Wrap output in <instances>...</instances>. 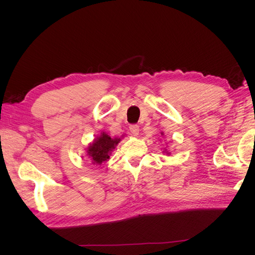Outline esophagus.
I'll return each mask as SVG.
<instances>
[{"mask_svg":"<svg viewBox=\"0 0 255 255\" xmlns=\"http://www.w3.org/2000/svg\"><path fill=\"white\" fill-rule=\"evenodd\" d=\"M129 130H130L131 134H132L133 136H137V135H138V133H139V127H138L137 125H131V126L129 127Z\"/></svg>","mask_w":255,"mask_h":255,"instance_id":"34e87169","label":"esophagus"}]
</instances>
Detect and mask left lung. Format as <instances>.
Here are the masks:
<instances>
[{"instance_id": "1", "label": "left lung", "mask_w": 255, "mask_h": 255, "mask_svg": "<svg viewBox=\"0 0 255 255\" xmlns=\"http://www.w3.org/2000/svg\"><path fill=\"white\" fill-rule=\"evenodd\" d=\"M160 134H161V136H164V133L161 131V132H160ZM162 153L163 154H166L167 156H169L170 155V152L167 150V148H166V146H165V148L163 149V151H162Z\"/></svg>"}]
</instances>
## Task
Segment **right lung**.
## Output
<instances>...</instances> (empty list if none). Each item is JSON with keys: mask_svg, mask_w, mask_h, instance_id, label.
<instances>
[{"mask_svg": "<svg viewBox=\"0 0 255 255\" xmlns=\"http://www.w3.org/2000/svg\"><path fill=\"white\" fill-rule=\"evenodd\" d=\"M125 134L121 137H111L107 133L101 132L98 136L87 146V157L94 165H101L107 159H110L112 152L117 144L123 139Z\"/></svg>", "mask_w": 255, "mask_h": 255, "instance_id": "add662e5", "label": "right lung"}]
</instances>
